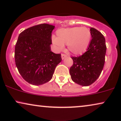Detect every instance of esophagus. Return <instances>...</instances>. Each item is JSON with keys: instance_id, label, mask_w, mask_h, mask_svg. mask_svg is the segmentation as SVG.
<instances>
[{"instance_id": "esophagus-1", "label": "esophagus", "mask_w": 121, "mask_h": 121, "mask_svg": "<svg viewBox=\"0 0 121 121\" xmlns=\"http://www.w3.org/2000/svg\"><path fill=\"white\" fill-rule=\"evenodd\" d=\"M66 57H67V56L65 54H63V53L61 54V59H62V60H64L65 59V58H66Z\"/></svg>"}]
</instances>
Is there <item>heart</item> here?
I'll return each mask as SVG.
<instances>
[{
	"label": "heart",
	"instance_id": "heart-1",
	"mask_svg": "<svg viewBox=\"0 0 121 121\" xmlns=\"http://www.w3.org/2000/svg\"><path fill=\"white\" fill-rule=\"evenodd\" d=\"M57 37L52 36V43L58 51L64 48V44L75 55H79L86 50L91 40L90 30L86 27L62 28L56 31Z\"/></svg>",
	"mask_w": 121,
	"mask_h": 121
}]
</instances>
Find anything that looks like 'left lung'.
Returning a JSON list of instances; mask_svg holds the SVG:
<instances>
[{
	"mask_svg": "<svg viewBox=\"0 0 121 121\" xmlns=\"http://www.w3.org/2000/svg\"><path fill=\"white\" fill-rule=\"evenodd\" d=\"M91 39L87 51L82 56L72 57L73 65L70 68L72 81L88 86L95 82L102 72L105 63L107 47L103 35L91 27Z\"/></svg>",
	"mask_w": 121,
	"mask_h": 121,
	"instance_id": "8db88e82",
	"label": "left lung"
}]
</instances>
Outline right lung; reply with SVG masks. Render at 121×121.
<instances>
[{"label": "right lung", "mask_w": 121, "mask_h": 121, "mask_svg": "<svg viewBox=\"0 0 121 121\" xmlns=\"http://www.w3.org/2000/svg\"><path fill=\"white\" fill-rule=\"evenodd\" d=\"M55 26L42 24L26 29L19 35L14 59L18 70L29 83L42 85L52 79L60 54L51 50L52 32Z\"/></svg>", "instance_id": "add662e5"}]
</instances>
